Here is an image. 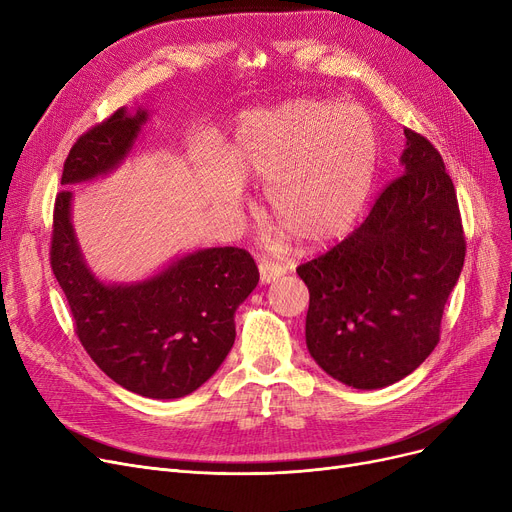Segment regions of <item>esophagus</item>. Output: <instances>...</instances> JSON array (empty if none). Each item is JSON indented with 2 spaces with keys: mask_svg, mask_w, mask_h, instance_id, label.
<instances>
[{
  "mask_svg": "<svg viewBox=\"0 0 512 512\" xmlns=\"http://www.w3.org/2000/svg\"><path fill=\"white\" fill-rule=\"evenodd\" d=\"M284 272L286 270L282 265H276L272 261H259V280H261V284H272L274 280L282 278Z\"/></svg>",
  "mask_w": 512,
  "mask_h": 512,
  "instance_id": "esophagus-1",
  "label": "esophagus"
}]
</instances>
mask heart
<instances>
[{"label":"heart","instance_id":"1","mask_svg":"<svg viewBox=\"0 0 512 512\" xmlns=\"http://www.w3.org/2000/svg\"><path fill=\"white\" fill-rule=\"evenodd\" d=\"M378 128L361 105L290 99L236 120L228 159L207 195L228 218L245 209V184L265 186L267 213L299 245L315 249L348 232L378 172Z\"/></svg>","mask_w":512,"mask_h":512}]
</instances>
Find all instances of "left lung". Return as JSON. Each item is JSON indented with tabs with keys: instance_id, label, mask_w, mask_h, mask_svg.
Masks as SVG:
<instances>
[{
	"instance_id": "8db88e82",
	"label": "left lung",
	"mask_w": 512,
	"mask_h": 512,
	"mask_svg": "<svg viewBox=\"0 0 512 512\" xmlns=\"http://www.w3.org/2000/svg\"><path fill=\"white\" fill-rule=\"evenodd\" d=\"M402 174L365 222L297 274L309 288L313 361L330 378L378 390L413 373L440 340L465 261L454 184L434 145L405 130Z\"/></svg>"
}]
</instances>
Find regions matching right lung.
<instances>
[{"instance_id": "right-lung-1", "label": "right lung", "mask_w": 512, "mask_h": 512, "mask_svg": "<svg viewBox=\"0 0 512 512\" xmlns=\"http://www.w3.org/2000/svg\"><path fill=\"white\" fill-rule=\"evenodd\" d=\"M151 112L120 107L70 149L62 186L110 176L130 157ZM70 191L53 211L51 270L60 282L78 340L99 369L145 398H182L203 386L228 357L234 313L255 290L253 257L236 247L195 249L143 280H101L80 251Z\"/></svg>"}]
</instances>
